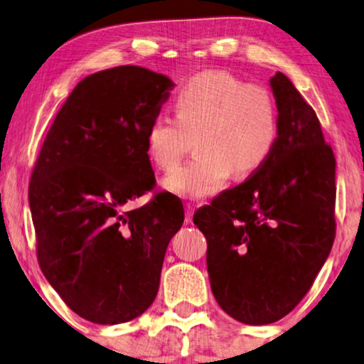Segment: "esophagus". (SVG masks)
Instances as JSON below:
<instances>
[{
	"label": "esophagus",
	"instance_id": "1",
	"mask_svg": "<svg viewBox=\"0 0 364 364\" xmlns=\"http://www.w3.org/2000/svg\"><path fill=\"white\" fill-rule=\"evenodd\" d=\"M192 218H193V205L187 203V205H186V222L192 223Z\"/></svg>",
	"mask_w": 364,
	"mask_h": 364
}]
</instances>
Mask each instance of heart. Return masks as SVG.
<instances>
[{"instance_id":"heart-1","label":"heart","mask_w":364,"mask_h":364,"mask_svg":"<svg viewBox=\"0 0 364 364\" xmlns=\"http://www.w3.org/2000/svg\"><path fill=\"white\" fill-rule=\"evenodd\" d=\"M176 117L157 112L146 132L147 154L171 171L196 136L198 156L162 181L182 198H203L225 186L230 172L242 177L257 171L277 142L278 112L267 89L248 86L225 71H205L183 84L173 99Z\"/></svg>"}]
</instances>
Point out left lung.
Returning a JSON list of instances; mask_svg holds the SVG:
<instances>
[{
    "label": "left lung",
    "mask_w": 364,
    "mask_h": 364,
    "mask_svg": "<svg viewBox=\"0 0 364 364\" xmlns=\"http://www.w3.org/2000/svg\"><path fill=\"white\" fill-rule=\"evenodd\" d=\"M270 87L275 147L240 186L193 213L207 238V270L223 311L268 325L306 295L335 240V156L316 114L285 74Z\"/></svg>",
    "instance_id": "left-lung-1"
}]
</instances>
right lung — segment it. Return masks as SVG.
<instances>
[{
  "mask_svg": "<svg viewBox=\"0 0 364 364\" xmlns=\"http://www.w3.org/2000/svg\"><path fill=\"white\" fill-rule=\"evenodd\" d=\"M176 86L164 74L119 66L91 74L58 112L29 183L39 267L84 320L117 325L156 300L164 257L183 223L181 198L152 191L146 132Z\"/></svg>",
  "mask_w": 364,
  "mask_h": 364,
  "instance_id": "obj_1",
  "label": "right lung"
}]
</instances>
